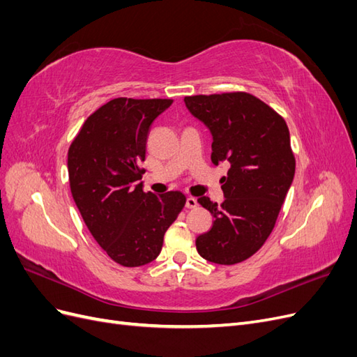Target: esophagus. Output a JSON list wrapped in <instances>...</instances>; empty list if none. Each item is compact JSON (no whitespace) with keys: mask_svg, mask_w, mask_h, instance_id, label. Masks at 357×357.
<instances>
[{"mask_svg":"<svg viewBox=\"0 0 357 357\" xmlns=\"http://www.w3.org/2000/svg\"><path fill=\"white\" fill-rule=\"evenodd\" d=\"M198 205V201H197V198H193V197H188V199H186V207L188 208H195Z\"/></svg>","mask_w":357,"mask_h":357,"instance_id":"34e87169","label":"esophagus"}]
</instances>
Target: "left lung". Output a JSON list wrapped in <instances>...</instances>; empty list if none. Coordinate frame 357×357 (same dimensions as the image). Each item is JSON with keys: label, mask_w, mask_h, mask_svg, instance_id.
Returning a JSON list of instances; mask_svg holds the SVG:
<instances>
[{"label": "left lung", "mask_w": 357, "mask_h": 357, "mask_svg": "<svg viewBox=\"0 0 357 357\" xmlns=\"http://www.w3.org/2000/svg\"><path fill=\"white\" fill-rule=\"evenodd\" d=\"M185 104L213 137L214 165L228 160L222 177L225 201L198 202L214 218L197 238L198 253L219 265L253 256L273 232L295 176V156L284 119L245 92L186 96Z\"/></svg>", "instance_id": "8db88e82"}]
</instances>
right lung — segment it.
Segmentation results:
<instances>
[{"mask_svg": "<svg viewBox=\"0 0 357 357\" xmlns=\"http://www.w3.org/2000/svg\"><path fill=\"white\" fill-rule=\"evenodd\" d=\"M172 100L116 98L92 113L68 150L70 188L95 241L122 266L155 261L186 204L178 190L144 192L149 129Z\"/></svg>", "mask_w": 357, "mask_h": 357, "instance_id": "1", "label": "right lung"}]
</instances>
